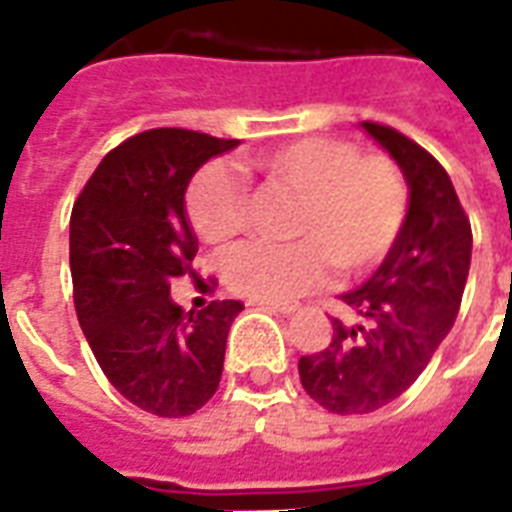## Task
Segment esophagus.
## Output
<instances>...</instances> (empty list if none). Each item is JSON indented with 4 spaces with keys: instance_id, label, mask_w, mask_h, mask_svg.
<instances>
[{
    "instance_id": "esophagus-1",
    "label": "esophagus",
    "mask_w": 512,
    "mask_h": 512,
    "mask_svg": "<svg viewBox=\"0 0 512 512\" xmlns=\"http://www.w3.org/2000/svg\"><path fill=\"white\" fill-rule=\"evenodd\" d=\"M248 304L256 306V309H272V312H280V314H293V312H296V306H293V304H280V301H259V298H251Z\"/></svg>"
}]
</instances>
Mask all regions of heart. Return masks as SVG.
<instances>
[{
  "mask_svg": "<svg viewBox=\"0 0 512 512\" xmlns=\"http://www.w3.org/2000/svg\"><path fill=\"white\" fill-rule=\"evenodd\" d=\"M261 174L298 192L288 243L248 240L224 253L230 290L259 301H290L325 280L330 259L359 275L378 267L402 235L410 195L402 171L383 155H357L343 140L304 137L248 158ZM243 179L208 163L187 187V216L208 243L230 240L245 219Z\"/></svg>",
  "mask_w": 512,
  "mask_h": 512,
  "instance_id": "b5f03b06",
  "label": "heart"
}]
</instances>
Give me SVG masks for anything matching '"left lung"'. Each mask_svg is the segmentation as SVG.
Returning <instances> with one entry per match:
<instances>
[{
    "mask_svg": "<svg viewBox=\"0 0 512 512\" xmlns=\"http://www.w3.org/2000/svg\"><path fill=\"white\" fill-rule=\"evenodd\" d=\"M362 129L402 169L410 208L375 275L341 296L357 322L333 320L327 349L298 359L306 394L335 415L380 410L418 380L455 325L473 248L444 166L391 126L362 121Z\"/></svg>",
    "mask_w": 512,
    "mask_h": 512,
    "instance_id": "1",
    "label": "left lung"
}]
</instances>
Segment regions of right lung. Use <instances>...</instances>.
<instances>
[{
	"mask_svg": "<svg viewBox=\"0 0 512 512\" xmlns=\"http://www.w3.org/2000/svg\"><path fill=\"white\" fill-rule=\"evenodd\" d=\"M237 147L190 129H150L100 161L71 214L79 325L116 391L158 418H185L216 394L240 301L182 312L174 277L198 253L185 214L195 171Z\"/></svg>",
	"mask_w": 512,
	"mask_h": 512,
	"instance_id": "add662e5",
	"label": "right lung"
}]
</instances>
